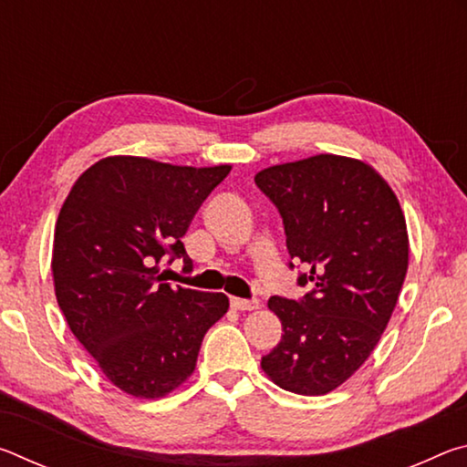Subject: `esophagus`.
Returning <instances> with one entry per match:
<instances>
[{
    "mask_svg": "<svg viewBox=\"0 0 467 467\" xmlns=\"http://www.w3.org/2000/svg\"><path fill=\"white\" fill-rule=\"evenodd\" d=\"M231 306L234 311H253L259 306V300H247V298H231Z\"/></svg>",
    "mask_w": 467,
    "mask_h": 467,
    "instance_id": "esophagus-1",
    "label": "esophagus"
}]
</instances>
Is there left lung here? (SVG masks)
<instances>
[{"instance_id":"obj_1","label":"left lung","mask_w":467,"mask_h":467,"mask_svg":"<svg viewBox=\"0 0 467 467\" xmlns=\"http://www.w3.org/2000/svg\"><path fill=\"white\" fill-rule=\"evenodd\" d=\"M255 185L280 212L290 259L306 270L298 284L311 286L300 300H267L284 334L262 368L282 389L326 395L365 365L398 305L404 212L373 167L348 156L275 164Z\"/></svg>"}]
</instances>
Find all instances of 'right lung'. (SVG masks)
<instances>
[{
    "label": "right lung",
    "instance_id": "1",
    "mask_svg": "<svg viewBox=\"0 0 467 467\" xmlns=\"http://www.w3.org/2000/svg\"><path fill=\"white\" fill-rule=\"evenodd\" d=\"M231 172L107 156L86 169L61 205L53 282L69 329L110 383L133 398L175 391L195 370L202 339L228 311L223 292L171 288L158 275L205 197Z\"/></svg>",
    "mask_w": 467,
    "mask_h": 467
}]
</instances>
